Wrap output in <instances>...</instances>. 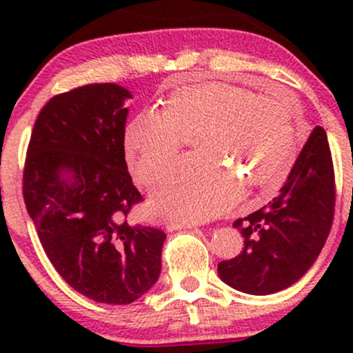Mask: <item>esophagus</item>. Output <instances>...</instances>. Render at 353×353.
I'll use <instances>...</instances> for the list:
<instances>
[{"label":"esophagus","instance_id":"34e87169","mask_svg":"<svg viewBox=\"0 0 353 353\" xmlns=\"http://www.w3.org/2000/svg\"><path fill=\"white\" fill-rule=\"evenodd\" d=\"M192 228H197V223H192V221H168V223H167L168 231L192 230Z\"/></svg>","mask_w":353,"mask_h":353}]
</instances>
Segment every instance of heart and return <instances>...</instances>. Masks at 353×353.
<instances>
[{
  "instance_id": "b5f03b06",
  "label": "heart",
  "mask_w": 353,
  "mask_h": 353,
  "mask_svg": "<svg viewBox=\"0 0 353 353\" xmlns=\"http://www.w3.org/2000/svg\"><path fill=\"white\" fill-rule=\"evenodd\" d=\"M201 154L163 172L154 204L176 220H209L228 210L241 181L262 192L278 188L297 148L296 104L286 93L257 94L244 86H183L162 109H144L128 123L125 146L143 183L154 176L196 137Z\"/></svg>"
}]
</instances>
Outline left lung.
I'll list each match as a JSON object with an SVG mask.
<instances>
[{
    "label": "left lung",
    "instance_id": "obj_1",
    "mask_svg": "<svg viewBox=\"0 0 353 353\" xmlns=\"http://www.w3.org/2000/svg\"><path fill=\"white\" fill-rule=\"evenodd\" d=\"M334 167L326 132L315 127L279 196L234 221L244 249L219 263L228 286L252 296L283 291L301 279L326 243L334 219Z\"/></svg>",
    "mask_w": 353,
    "mask_h": 353
}]
</instances>
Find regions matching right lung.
I'll list each match as a JSON object with an SVG mask.
<instances>
[{"label": "right lung", "mask_w": 353, "mask_h": 353, "mask_svg": "<svg viewBox=\"0 0 353 353\" xmlns=\"http://www.w3.org/2000/svg\"><path fill=\"white\" fill-rule=\"evenodd\" d=\"M130 91L91 83L52 96L27 148L22 192L45 252L81 296L127 305L162 267L165 233L134 225L144 201L125 162Z\"/></svg>", "instance_id": "obj_1"}]
</instances>
